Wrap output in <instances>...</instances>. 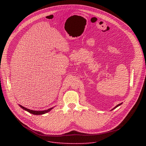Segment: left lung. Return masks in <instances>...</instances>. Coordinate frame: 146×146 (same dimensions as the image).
<instances>
[{
  "label": "left lung",
  "mask_w": 146,
  "mask_h": 146,
  "mask_svg": "<svg viewBox=\"0 0 146 146\" xmlns=\"http://www.w3.org/2000/svg\"><path fill=\"white\" fill-rule=\"evenodd\" d=\"M122 103H119V104H118V105H117V106H115V107H114V108H113V109H111V110H114V109H115V108H117V107H118V106H120V105H122Z\"/></svg>",
  "instance_id": "8db88e82"
}]
</instances>
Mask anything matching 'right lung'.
<instances>
[{
	"label": "right lung",
	"mask_w": 146,
	"mask_h": 146,
	"mask_svg": "<svg viewBox=\"0 0 146 146\" xmlns=\"http://www.w3.org/2000/svg\"><path fill=\"white\" fill-rule=\"evenodd\" d=\"M19 106H20L21 108L23 109H24V110L32 114H34V115H42V114H46L49 111H50L54 108H50L47 110H42V111H36V110H30V109H28L21 105H18Z\"/></svg>",
	"instance_id": "obj_1"
}]
</instances>
